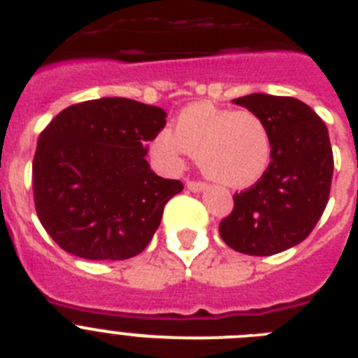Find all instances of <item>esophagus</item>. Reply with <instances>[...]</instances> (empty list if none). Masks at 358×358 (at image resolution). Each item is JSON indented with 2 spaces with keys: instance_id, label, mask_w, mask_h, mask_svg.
I'll return each instance as SVG.
<instances>
[{
  "instance_id": "obj_1",
  "label": "esophagus",
  "mask_w": 358,
  "mask_h": 358,
  "mask_svg": "<svg viewBox=\"0 0 358 358\" xmlns=\"http://www.w3.org/2000/svg\"><path fill=\"white\" fill-rule=\"evenodd\" d=\"M186 188H188L189 192H202V189L206 188V185L201 181H188L186 182Z\"/></svg>"
}]
</instances>
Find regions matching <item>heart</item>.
<instances>
[{
	"instance_id": "obj_1",
	"label": "heart",
	"mask_w": 358,
	"mask_h": 358,
	"mask_svg": "<svg viewBox=\"0 0 358 358\" xmlns=\"http://www.w3.org/2000/svg\"><path fill=\"white\" fill-rule=\"evenodd\" d=\"M152 154L166 169H179L185 154L199 159L202 173L229 188L255 185L268 169L273 138L252 110L192 103L179 113L173 132L161 131Z\"/></svg>"
}]
</instances>
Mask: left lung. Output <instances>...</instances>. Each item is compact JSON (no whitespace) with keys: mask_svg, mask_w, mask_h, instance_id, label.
Wrapping results in <instances>:
<instances>
[{"mask_svg":"<svg viewBox=\"0 0 358 358\" xmlns=\"http://www.w3.org/2000/svg\"><path fill=\"white\" fill-rule=\"evenodd\" d=\"M233 103L265 120L273 156L260 181L235 194V208L218 233L243 255H276L303 242L327 208L334 176L330 136L324 122L297 98L252 93Z\"/></svg>","mask_w":358,"mask_h":358,"instance_id":"8db88e82","label":"left lung"}]
</instances>
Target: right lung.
Returning <instances> with one entry per match:
<instances>
[{
  "instance_id": "1",
  "label": "right lung",
  "mask_w": 358,
  "mask_h": 358,
  "mask_svg": "<svg viewBox=\"0 0 358 358\" xmlns=\"http://www.w3.org/2000/svg\"><path fill=\"white\" fill-rule=\"evenodd\" d=\"M164 123L161 107L106 96L66 107L41 132L34 201L59 248L85 260H127L147 248L164 204L182 192L145 159Z\"/></svg>"
}]
</instances>
